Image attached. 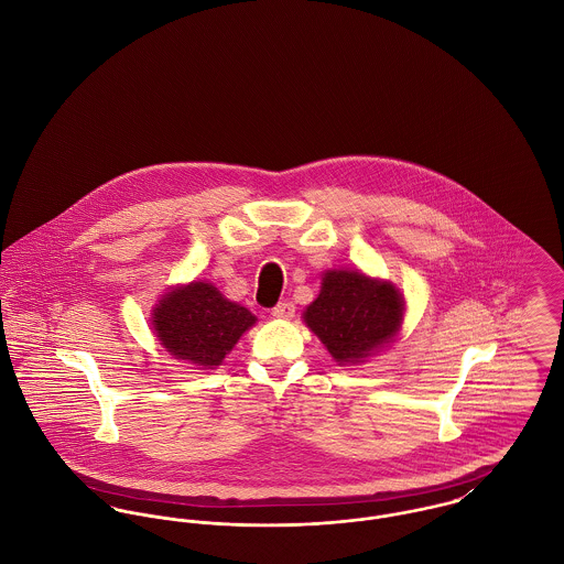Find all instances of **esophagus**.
Wrapping results in <instances>:
<instances>
[{"mask_svg": "<svg viewBox=\"0 0 564 564\" xmlns=\"http://www.w3.org/2000/svg\"><path fill=\"white\" fill-rule=\"evenodd\" d=\"M271 313H273V317H278V319H293V315H295V304H293V302H280Z\"/></svg>", "mask_w": 564, "mask_h": 564, "instance_id": "obj_1", "label": "esophagus"}]
</instances>
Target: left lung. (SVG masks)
Returning <instances> with one entry per match:
<instances>
[{
	"instance_id": "8db88e82",
	"label": "left lung",
	"mask_w": 564,
	"mask_h": 564,
	"mask_svg": "<svg viewBox=\"0 0 564 564\" xmlns=\"http://www.w3.org/2000/svg\"><path fill=\"white\" fill-rule=\"evenodd\" d=\"M402 313V295L393 284L356 271H329L304 319L336 362H358L400 332Z\"/></svg>"
}]
</instances>
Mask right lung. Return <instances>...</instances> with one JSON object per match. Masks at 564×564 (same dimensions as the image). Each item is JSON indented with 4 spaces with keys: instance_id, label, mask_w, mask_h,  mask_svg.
Segmentation results:
<instances>
[{
    "instance_id": "obj_1",
    "label": "right lung",
    "mask_w": 564,
    "mask_h": 564,
    "mask_svg": "<svg viewBox=\"0 0 564 564\" xmlns=\"http://www.w3.org/2000/svg\"><path fill=\"white\" fill-rule=\"evenodd\" d=\"M256 317L228 302L213 284L193 282L166 293L154 311V329L175 358L217 367Z\"/></svg>"
}]
</instances>
